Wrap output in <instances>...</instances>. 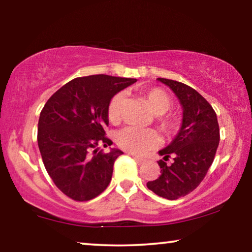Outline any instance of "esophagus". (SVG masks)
I'll list each match as a JSON object with an SVG mask.
<instances>
[{
    "mask_svg": "<svg viewBox=\"0 0 252 252\" xmlns=\"http://www.w3.org/2000/svg\"><path fill=\"white\" fill-rule=\"evenodd\" d=\"M133 158H134V160H135L137 164H144V161H146V159H143V158L137 157V156H133Z\"/></svg>",
    "mask_w": 252,
    "mask_h": 252,
    "instance_id": "obj_1",
    "label": "esophagus"
}]
</instances>
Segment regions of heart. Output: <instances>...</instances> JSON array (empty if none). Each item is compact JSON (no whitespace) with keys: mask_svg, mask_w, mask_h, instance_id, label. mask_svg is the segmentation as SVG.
I'll return each mask as SVG.
<instances>
[{"mask_svg":"<svg viewBox=\"0 0 252 252\" xmlns=\"http://www.w3.org/2000/svg\"><path fill=\"white\" fill-rule=\"evenodd\" d=\"M144 97L149 102L154 113L163 115L168 111L172 101L167 93L160 88H150L143 93ZM124 93L119 92L112 96L108 105V118L111 123H117L122 116V106L124 103ZM158 124L160 129L166 134H172L178 129L179 122L172 116L158 117ZM118 146L127 153L141 155L147 150L156 147L158 143L157 134L153 129H140L136 127H126L120 130L117 135Z\"/></svg>","mask_w":252,"mask_h":252,"instance_id":"b5f03b06","label":"heart"}]
</instances>
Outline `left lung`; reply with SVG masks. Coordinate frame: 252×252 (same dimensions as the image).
Masks as SVG:
<instances>
[{
	"label": "left lung",
	"mask_w": 252,
	"mask_h": 252,
	"mask_svg": "<svg viewBox=\"0 0 252 252\" xmlns=\"http://www.w3.org/2000/svg\"><path fill=\"white\" fill-rule=\"evenodd\" d=\"M172 89L182 106L181 127L173 141L158 151L161 171L147 187L163 198L178 199L201 184L215 159L220 134L217 115L210 103L194 88L182 82L158 78ZM174 158L172 164L166 160Z\"/></svg>",
	"instance_id": "8db88e82"
}]
</instances>
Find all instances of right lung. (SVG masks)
<instances>
[{
	"instance_id": "obj_1",
	"label": "right lung",
	"mask_w": 252,
	"mask_h": 252,
	"mask_svg": "<svg viewBox=\"0 0 252 252\" xmlns=\"http://www.w3.org/2000/svg\"><path fill=\"white\" fill-rule=\"evenodd\" d=\"M136 79L105 74L75 78L44 104L37 124V144L44 167L60 190L74 201L95 198L112 178L113 164L123 151L109 154L105 136L108 105L112 96Z\"/></svg>"
}]
</instances>
